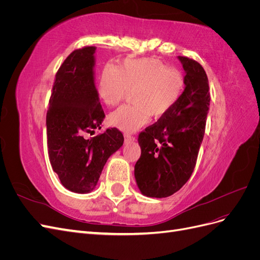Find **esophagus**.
<instances>
[{
	"instance_id": "1",
	"label": "esophagus",
	"mask_w": 260,
	"mask_h": 260,
	"mask_svg": "<svg viewBox=\"0 0 260 260\" xmlns=\"http://www.w3.org/2000/svg\"><path fill=\"white\" fill-rule=\"evenodd\" d=\"M124 141H125V142H133V141H135V138H133V137H131V136H128V135H125L124 136Z\"/></svg>"
}]
</instances>
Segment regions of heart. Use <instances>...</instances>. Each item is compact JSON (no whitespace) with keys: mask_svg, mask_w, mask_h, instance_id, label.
<instances>
[{"mask_svg":"<svg viewBox=\"0 0 260 260\" xmlns=\"http://www.w3.org/2000/svg\"><path fill=\"white\" fill-rule=\"evenodd\" d=\"M184 77L157 58H125L120 66L106 64L102 70L98 94L107 106L119 103L129 90L132 93L131 105H122L109 115V122L124 132L142 127L149 114L161 117L168 114L184 89Z\"/></svg>","mask_w":260,"mask_h":260,"instance_id":"heart-1","label":"heart"}]
</instances>
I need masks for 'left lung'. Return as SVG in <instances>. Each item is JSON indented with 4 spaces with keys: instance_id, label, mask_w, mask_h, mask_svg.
Instances as JSON below:
<instances>
[{
    "instance_id": "obj_1",
    "label": "left lung",
    "mask_w": 260,
    "mask_h": 260,
    "mask_svg": "<svg viewBox=\"0 0 260 260\" xmlns=\"http://www.w3.org/2000/svg\"><path fill=\"white\" fill-rule=\"evenodd\" d=\"M184 70V91L171 111L139 135L141 156L135 166L140 192L168 198L190 179L205 133L210 94L205 70L178 56Z\"/></svg>"
}]
</instances>
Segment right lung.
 Returning a JSON list of instances; mask_svg holds the SVG:
<instances>
[{
  "label": "right lung",
  "mask_w": 260,
  "mask_h": 260,
  "mask_svg": "<svg viewBox=\"0 0 260 260\" xmlns=\"http://www.w3.org/2000/svg\"><path fill=\"white\" fill-rule=\"evenodd\" d=\"M95 51V46H85L64 60L46 114L52 168L67 190L79 194L95 188L107 159L123 144L122 133L116 128L84 138L93 129H101L105 118L94 78Z\"/></svg>",
  "instance_id": "1"
}]
</instances>
